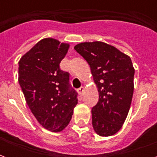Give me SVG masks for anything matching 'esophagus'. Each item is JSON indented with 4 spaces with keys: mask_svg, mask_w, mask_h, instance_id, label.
<instances>
[{
    "mask_svg": "<svg viewBox=\"0 0 157 157\" xmlns=\"http://www.w3.org/2000/svg\"><path fill=\"white\" fill-rule=\"evenodd\" d=\"M77 91H78V93L80 94H82L84 92V87L83 86H81V87H80V88L77 90Z\"/></svg>",
    "mask_w": 157,
    "mask_h": 157,
    "instance_id": "esophagus-1",
    "label": "esophagus"
}]
</instances>
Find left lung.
I'll use <instances>...</instances> for the list:
<instances>
[{
  "label": "left lung",
  "instance_id": "obj_1",
  "mask_svg": "<svg viewBox=\"0 0 157 157\" xmlns=\"http://www.w3.org/2000/svg\"><path fill=\"white\" fill-rule=\"evenodd\" d=\"M74 49L89 63L98 87V102L91 111L94 129L100 136L113 135L124 124L133 98L131 59L101 41L80 43Z\"/></svg>",
  "mask_w": 157,
  "mask_h": 157
}]
</instances>
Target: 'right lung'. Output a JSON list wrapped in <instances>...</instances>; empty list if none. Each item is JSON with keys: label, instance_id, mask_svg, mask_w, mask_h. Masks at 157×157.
<instances>
[{"label": "right lung", "instance_id": "1", "mask_svg": "<svg viewBox=\"0 0 157 157\" xmlns=\"http://www.w3.org/2000/svg\"><path fill=\"white\" fill-rule=\"evenodd\" d=\"M69 44L45 38L18 62V82L26 102L45 129L60 132L71 119L77 93L69 84V73L59 67Z\"/></svg>", "mask_w": 157, "mask_h": 157}]
</instances>
